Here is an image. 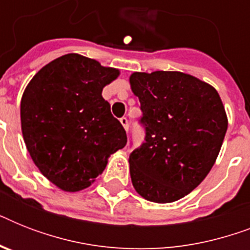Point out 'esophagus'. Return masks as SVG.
Returning a JSON list of instances; mask_svg holds the SVG:
<instances>
[{"label":"esophagus","instance_id":"esophagus-1","mask_svg":"<svg viewBox=\"0 0 250 250\" xmlns=\"http://www.w3.org/2000/svg\"><path fill=\"white\" fill-rule=\"evenodd\" d=\"M121 123H122V125L125 127V131H128V119H127L125 117L121 118Z\"/></svg>","mask_w":250,"mask_h":250}]
</instances>
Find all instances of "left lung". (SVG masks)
I'll use <instances>...</instances> for the list:
<instances>
[{"label": "left lung", "mask_w": 250, "mask_h": 250, "mask_svg": "<svg viewBox=\"0 0 250 250\" xmlns=\"http://www.w3.org/2000/svg\"><path fill=\"white\" fill-rule=\"evenodd\" d=\"M144 143L129 154L135 189L152 202H174L196 188L217 160L227 115L213 86L178 71L133 72Z\"/></svg>", "instance_id": "obj_1"}]
</instances>
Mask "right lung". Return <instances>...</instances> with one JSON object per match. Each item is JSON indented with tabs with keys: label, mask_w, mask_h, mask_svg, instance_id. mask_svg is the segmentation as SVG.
I'll list each match as a JSON object with an SVG mask.
<instances>
[{
	"label": "right lung",
	"mask_w": 250,
	"mask_h": 250,
	"mask_svg": "<svg viewBox=\"0 0 250 250\" xmlns=\"http://www.w3.org/2000/svg\"><path fill=\"white\" fill-rule=\"evenodd\" d=\"M119 75L79 54H66L41 68L21 102L25 146L41 174L58 188L89 187L107 158L127 144V135L102 97Z\"/></svg>",
	"instance_id": "obj_1"
}]
</instances>
